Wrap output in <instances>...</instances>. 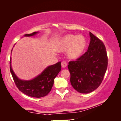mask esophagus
I'll return each mask as SVG.
<instances>
[{
	"instance_id": "obj_1",
	"label": "esophagus",
	"mask_w": 121,
	"mask_h": 121,
	"mask_svg": "<svg viewBox=\"0 0 121 121\" xmlns=\"http://www.w3.org/2000/svg\"><path fill=\"white\" fill-rule=\"evenodd\" d=\"M61 65H62V68H65L66 67H67V64L65 62H64V61H63V62H62V63H61Z\"/></svg>"
}]
</instances>
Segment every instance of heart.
<instances>
[{"label": "heart", "mask_w": 121, "mask_h": 121, "mask_svg": "<svg viewBox=\"0 0 121 121\" xmlns=\"http://www.w3.org/2000/svg\"><path fill=\"white\" fill-rule=\"evenodd\" d=\"M86 47V40L82 35L69 34L58 40L56 49L59 52L67 51L68 58L72 59L78 58L82 55Z\"/></svg>", "instance_id": "heart-1"}]
</instances>
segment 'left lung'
I'll return each instance as SVG.
<instances>
[{
    "label": "left lung",
    "mask_w": 121,
    "mask_h": 121,
    "mask_svg": "<svg viewBox=\"0 0 121 121\" xmlns=\"http://www.w3.org/2000/svg\"><path fill=\"white\" fill-rule=\"evenodd\" d=\"M90 42L87 51L75 61L68 65L70 74V83L82 94L96 90L103 80L108 64L105 44L90 32Z\"/></svg>",
    "instance_id": "obj_1"
}]
</instances>
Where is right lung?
I'll list each match as a JSON object with an SVG mask.
<instances>
[{
    "mask_svg": "<svg viewBox=\"0 0 121 121\" xmlns=\"http://www.w3.org/2000/svg\"><path fill=\"white\" fill-rule=\"evenodd\" d=\"M38 32L26 34L25 36H32ZM61 62L48 67L40 75L31 80H22L16 77L13 72L10 60V70L14 82L18 89L29 96L39 98L45 96L51 91L54 83V79L61 70Z\"/></svg>",
    "mask_w": 121,
    "mask_h": 121,
    "instance_id": "obj_1",
    "label": "right lung"
}]
</instances>
